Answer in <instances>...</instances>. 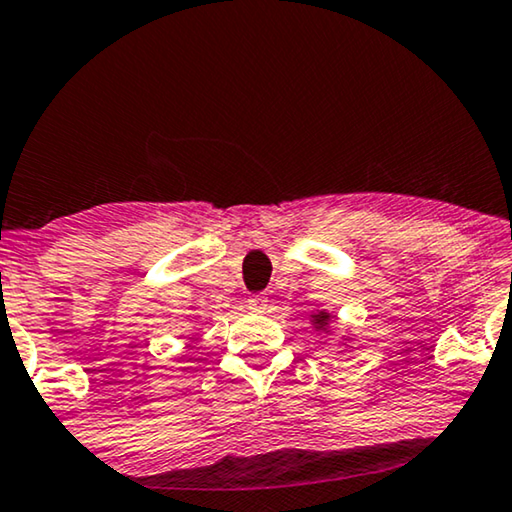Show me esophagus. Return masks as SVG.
Returning <instances> with one entry per match:
<instances>
[{
	"instance_id": "1",
	"label": "esophagus",
	"mask_w": 512,
	"mask_h": 512,
	"mask_svg": "<svg viewBox=\"0 0 512 512\" xmlns=\"http://www.w3.org/2000/svg\"><path fill=\"white\" fill-rule=\"evenodd\" d=\"M247 307L251 312H263L265 307H268V296H263V293H254V296H249Z\"/></svg>"
}]
</instances>
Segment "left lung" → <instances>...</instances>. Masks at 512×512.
<instances>
[{"instance_id":"left-lung-1","label":"left lung","mask_w":512,"mask_h":512,"mask_svg":"<svg viewBox=\"0 0 512 512\" xmlns=\"http://www.w3.org/2000/svg\"><path fill=\"white\" fill-rule=\"evenodd\" d=\"M335 317L328 310H314L312 314H310V324H312V328H314V333H319V335H326V333H331V321H333ZM352 340V338H342L340 342L342 345H347V342Z\"/></svg>"}]
</instances>
